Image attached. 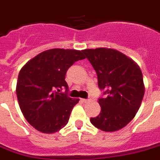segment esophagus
Instances as JSON below:
<instances>
[{
  "mask_svg": "<svg viewBox=\"0 0 160 160\" xmlns=\"http://www.w3.org/2000/svg\"><path fill=\"white\" fill-rule=\"evenodd\" d=\"M81 101L82 102H88L90 101V99H85V98H82Z\"/></svg>",
  "mask_w": 160,
  "mask_h": 160,
  "instance_id": "esophagus-1",
  "label": "esophagus"
}]
</instances>
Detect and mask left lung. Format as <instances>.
I'll return each mask as SVG.
<instances>
[{"mask_svg":"<svg viewBox=\"0 0 160 160\" xmlns=\"http://www.w3.org/2000/svg\"><path fill=\"white\" fill-rule=\"evenodd\" d=\"M82 52L97 72L98 88L107 94L98 99L101 112L90 122L105 132L119 130L134 118L143 100L145 88L140 68L111 48L85 49Z\"/></svg>","mask_w":160,"mask_h":160,"instance_id":"1","label":"left lung"}]
</instances>
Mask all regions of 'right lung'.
Segmentation results:
<instances>
[{"label":"right lung","instance_id":"right-lung-1","mask_svg":"<svg viewBox=\"0 0 160 160\" xmlns=\"http://www.w3.org/2000/svg\"><path fill=\"white\" fill-rule=\"evenodd\" d=\"M82 51L53 48L44 51L27 62L20 70L17 96L27 122L44 133H53L65 127L78 98L67 95L68 69L85 59ZM66 88V93H60Z\"/></svg>","mask_w":160,"mask_h":160}]
</instances>
